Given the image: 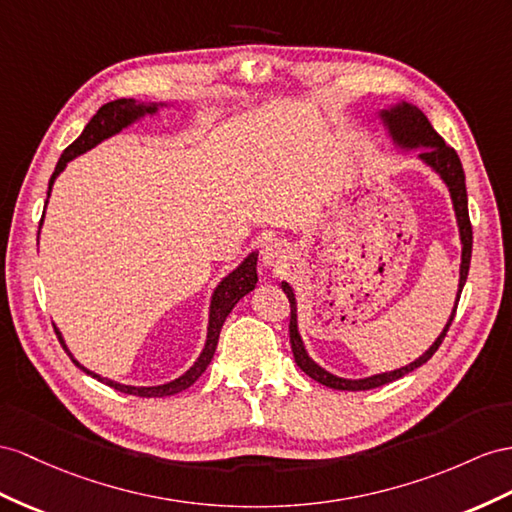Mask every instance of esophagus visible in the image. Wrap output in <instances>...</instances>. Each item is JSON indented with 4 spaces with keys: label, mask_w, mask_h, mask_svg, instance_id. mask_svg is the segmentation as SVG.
Segmentation results:
<instances>
[{
    "label": "esophagus",
    "mask_w": 512,
    "mask_h": 512,
    "mask_svg": "<svg viewBox=\"0 0 512 512\" xmlns=\"http://www.w3.org/2000/svg\"><path fill=\"white\" fill-rule=\"evenodd\" d=\"M292 259V248L285 240H270L264 251H261V264L272 268L274 272H281Z\"/></svg>",
    "instance_id": "obj_1"
}]
</instances>
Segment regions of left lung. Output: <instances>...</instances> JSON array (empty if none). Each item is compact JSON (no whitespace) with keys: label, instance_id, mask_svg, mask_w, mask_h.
<instances>
[{"label":"left lung","instance_id":"left-lung-1","mask_svg":"<svg viewBox=\"0 0 512 512\" xmlns=\"http://www.w3.org/2000/svg\"><path fill=\"white\" fill-rule=\"evenodd\" d=\"M383 119L391 131L393 140L402 147H426V151L419 153L422 160L437 170L441 175V179L448 183L450 194H452V203H454V212L458 218V229H461V242H463V261H461V281H458V296H456V305L450 316V322L445 324L443 333L437 337V342L432 344L422 357L417 361H413L406 368L393 370L387 374H376L370 378H361V381H348V378H339L333 376L326 370H322L318 363H313L307 355V350L303 346V339L298 335V324H296V298L292 287L283 283V292L287 294V300H290V342H292V352H294V361L300 370H303L307 376H311L313 381H318L331 389H342V391H365V389H376L381 385H387L391 381H398L404 374H409L413 370H417L419 365H424L432 355H435L437 348L441 346L443 337L448 335L450 324L456 316V307L458 300H461V292L463 285L467 281L469 274V264H471V244H474V233H471V222H469V209H467V188H465V170L461 164V157L445 142L432 125L428 123V119L424 116L422 110H417L411 103H400L393 110H385Z\"/></svg>","mask_w":512,"mask_h":512}]
</instances>
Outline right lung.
Segmentation results:
<instances>
[{"label": "right lung", "mask_w": 512, "mask_h": 512, "mask_svg": "<svg viewBox=\"0 0 512 512\" xmlns=\"http://www.w3.org/2000/svg\"><path fill=\"white\" fill-rule=\"evenodd\" d=\"M155 110H157L155 103H153V106H144V103H136L134 99H116V101L106 103V106H101L99 112L93 116V119H90V123H88L86 129L82 131V136L77 138L73 144H69V147L64 149V153L60 155V160H58V164H56L54 175H51V179H49L47 196H49V192H51V183L56 181V177L62 173L64 166H67V162L73 160L75 155H82L84 151L93 149L95 144H99L101 140L110 138L112 134H116V131H121V129L127 127L131 121H136L138 116L147 114V112H155ZM41 222H43V220H41ZM38 227H41V225H38ZM255 283H257V253H251V255H248V257L242 261L240 268H235V270L229 274V277L216 287L214 298H212V307H209L207 342H205V348H203V352H201L199 361H196L186 374L179 376L177 381L160 385V387H129V385H121V383L108 381V378H101L99 374L88 372L86 368H82V365L73 359V355L67 350V346H64V339H62V335H60L58 329H56V335H58V339H60L62 348L67 350V355L73 359V363L77 365V368L84 370L86 374H90L93 378H97V381L114 387L116 391H123V393H129V396H140V398H164V396H173V393H179V391H183V389H188L190 385H194L196 378H199V376L207 370V365H209V361H212L214 352H216V346H218V337H220L222 324H225V320H227V316L231 313V309H233L235 305H238V300L253 290Z\"/></svg>", "instance_id": "add662e5"}]
</instances>
